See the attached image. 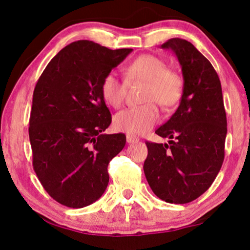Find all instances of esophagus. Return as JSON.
Returning a JSON list of instances; mask_svg holds the SVG:
<instances>
[{
  "mask_svg": "<svg viewBox=\"0 0 250 250\" xmlns=\"http://www.w3.org/2000/svg\"><path fill=\"white\" fill-rule=\"evenodd\" d=\"M126 141H127V143H136L139 141V139L135 138V136L128 134L127 136H126Z\"/></svg>",
  "mask_w": 250,
  "mask_h": 250,
  "instance_id": "esophagus-1",
  "label": "esophagus"
}]
</instances>
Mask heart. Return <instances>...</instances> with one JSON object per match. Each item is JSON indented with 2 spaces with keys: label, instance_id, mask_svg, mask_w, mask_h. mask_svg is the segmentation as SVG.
Here are the masks:
<instances>
[{
  "label": "heart",
  "instance_id": "1",
  "mask_svg": "<svg viewBox=\"0 0 250 250\" xmlns=\"http://www.w3.org/2000/svg\"><path fill=\"white\" fill-rule=\"evenodd\" d=\"M125 80L115 71H109L100 82V94L105 104L118 109L125 101L127 84L146 82V86L142 101L146 104L125 109L114 117V128L133 135L149 132L160 119L157 107L168 108L176 104L183 93V80L177 71L166 68V63L158 57L142 54L128 62L124 68Z\"/></svg>",
  "mask_w": 250,
  "mask_h": 250
}]
</instances>
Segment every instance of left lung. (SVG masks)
<instances>
[{
    "label": "left lung",
    "mask_w": 250,
    "mask_h": 250,
    "mask_svg": "<svg viewBox=\"0 0 250 250\" xmlns=\"http://www.w3.org/2000/svg\"><path fill=\"white\" fill-rule=\"evenodd\" d=\"M176 54L184 87L177 110L156 134L168 145L146 141L143 165L153 193L170 204H188L209 189L224 160L227 114L216 70L190 42L170 39L162 45Z\"/></svg>",
    "instance_id": "left-lung-1"
}]
</instances>
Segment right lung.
<instances>
[{
	"label": "right lung",
	"instance_id": "1",
	"mask_svg": "<svg viewBox=\"0 0 250 250\" xmlns=\"http://www.w3.org/2000/svg\"><path fill=\"white\" fill-rule=\"evenodd\" d=\"M129 52L92 41L73 42L35 85L28 128L33 167L46 192L63 206H88L107 189L108 164L125 146L126 136L102 134L111 114L100 82Z\"/></svg>",
	"mask_w": 250,
	"mask_h": 250
}]
</instances>
